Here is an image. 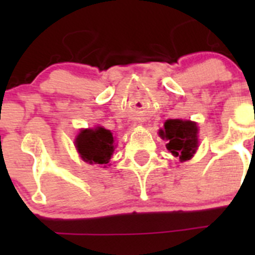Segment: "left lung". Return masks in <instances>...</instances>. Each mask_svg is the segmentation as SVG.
Here are the masks:
<instances>
[{
  "label": "left lung",
  "instance_id": "left-lung-1",
  "mask_svg": "<svg viewBox=\"0 0 255 255\" xmlns=\"http://www.w3.org/2000/svg\"><path fill=\"white\" fill-rule=\"evenodd\" d=\"M159 135L167 139L166 148L181 161L190 159L198 148V126L193 121L167 120Z\"/></svg>",
  "mask_w": 255,
  "mask_h": 255
}]
</instances>
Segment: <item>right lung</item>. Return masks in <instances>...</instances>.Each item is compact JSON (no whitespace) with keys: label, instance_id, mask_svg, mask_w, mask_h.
<instances>
[{"label":"right lung","instance_id":"1","mask_svg":"<svg viewBox=\"0 0 255 255\" xmlns=\"http://www.w3.org/2000/svg\"><path fill=\"white\" fill-rule=\"evenodd\" d=\"M75 144L80 157L92 164L108 163L115 150L112 132L105 128L82 130Z\"/></svg>","mask_w":255,"mask_h":255}]
</instances>
